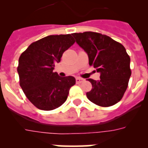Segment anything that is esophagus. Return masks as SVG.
I'll return each mask as SVG.
<instances>
[{"label": "esophagus", "instance_id": "1", "mask_svg": "<svg viewBox=\"0 0 148 148\" xmlns=\"http://www.w3.org/2000/svg\"><path fill=\"white\" fill-rule=\"evenodd\" d=\"M84 79L83 78H76L75 79V82H76V84H81L84 82Z\"/></svg>", "mask_w": 148, "mask_h": 148}]
</instances>
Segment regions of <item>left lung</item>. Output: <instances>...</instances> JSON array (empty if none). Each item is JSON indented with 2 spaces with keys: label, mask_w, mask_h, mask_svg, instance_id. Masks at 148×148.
I'll return each instance as SVG.
<instances>
[{
  "label": "left lung",
  "mask_w": 148,
  "mask_h": 148,
  "mask_svg": "<svg viewBox=\"0 0 148 148\" xmlns=\"http://www.w3.org/2000/svg\"><path fill=\"white\" fill-rule=\"evenodd\" d=\"M76 43L88 55L89 64L101 73L100 80L89 78L90 101L101 107L118 103L125 94L131 75L130 58L125 47L106 35L93 32L73 33Z\"/></svg>",
  "instance_id": "8db88e82"
}]
</instances>
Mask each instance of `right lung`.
I'll list each match as a JSON object with an SVG mask.
<instances>
[{"label": "right lung", "instance_id": "add662e5", "mask_svg": "<svg viewBox=\"0 0 148 148\" xmlns=\"http://www.w3.org/2000/svg\"><path fill=\"white\" fill-rule=\"evenodd\" d=\"M75 43L72 35H49L32 43L18 60L20 86L27 99L42 110H52L66 100L73 76L60 77L54 73L56 63Z\"/></svg>", "mask_w": 148, "mask_h": 148}]
</instances>
